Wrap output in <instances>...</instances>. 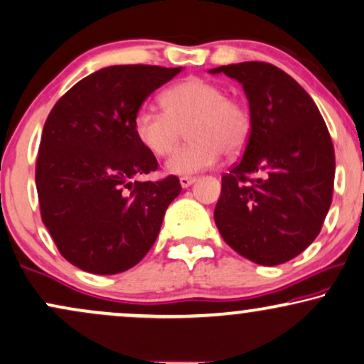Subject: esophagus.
<instances>
[{
	"mask_svg": "<svg viewBox=\"0 0 364 364\" xmlns=\"http://www.w3.org/2000/svg\"><path fill=\"white\" fill-rule=\"evenodd\" d=\"M195 181H196L195 176H181V178H179V185H181V188H190Z\"/></svg>",
	"mask_w": 364,
	"mask_h": 364,
	"instance_id": "1",
	"label": "esophagus"
}]
</instances>
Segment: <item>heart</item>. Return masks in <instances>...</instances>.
Returning a JSON list of instances; mask_svg holds the SVG:
<instances>
[{"label":"heart","instance_id":"1","mask_svg":"<svg viewBox=\"0 0 364 364\" xmlns=\"http://www.w3.org/2000/svg\"><path fill=\"white\" fill-rule=\"evenodd\" d=\"M164 110L144 104L136 110L132 132L156 158L171 154L188 132L190 142L166 163L173 174H195L218 163L225 151L237 154L245 148L252 131L245 105L227 97L213 82L186 79L163 94Z\"/></svg>","mask_w":364,"mask_h":364}]
</instances>
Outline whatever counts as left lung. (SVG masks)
Masks as SVG:
<instances>
[{
	"mask_svg": "<svg viewBox=\"0 0 364 364\" xmlns=\"http://www.w3.org/2000/svg\"><path fill=\"white\" fill-rule=\"evenodd\" d=\"M210 73L240 82L252 121L242 159L222 176L215 223L237 254L260 265L284 264L316 240L333 201L329 131L311 95L272 63Z\"/></svg>",
	"mask_w": 364,
	"mask_h": 364,
	"instance_id": "8db88e82",
	"label": "left lung"
}]
</instances>
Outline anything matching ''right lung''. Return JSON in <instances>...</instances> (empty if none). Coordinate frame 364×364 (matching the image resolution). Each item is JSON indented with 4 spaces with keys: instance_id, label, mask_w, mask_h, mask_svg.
Segmentation results:
<instances>
[{
    "instance_id": "1",
    "label": "right lung",
    "mask_w": 364,
    "mask_h": 364,
    "mask_svg": "<svg viewBox=\"0 0 364 364\" xmlns=\"http://www.w3.org/2000/svg\"><path fill=\"white\" fill-rule=\"evenodd\" d=\"M181 67L112 65L77 82L48 114L36 158L41 220L58 252L90 274L134 267L154 245L176 176L137 181L158 161L132 132L136 110Z\"/></svg>"
}]
</instances>
